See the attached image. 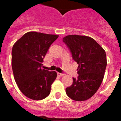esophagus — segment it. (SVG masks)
Returning a JSON list of instances; mask_svg holds the SVG:
<instances>
[{"label": "esophagus", "mask_w": 121, "mask_h": 121, "mask_svg": "<svg viewBox=\"0 0 121 121\" xmlns=\"http://www.w3.org/2000/svg\"><path fill=\"white\" fill-rule=\"evenodd\" d=\"M58 75L59 76H64V74L63 73H58Z\"/></svg>", "instance_id": "obj_1"}]
</instances>
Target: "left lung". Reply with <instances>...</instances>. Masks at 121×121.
I'll return each mask as SVG.
<instances>
[{
	"label": "left lung",
	"mask_w": 121,
	"mask_h": 121,
	"mask_svg": "<svg viewBox=\"0 0 121 121\" xmlns=\"http://www.w3.org/2000/svg\"><path fill=\"white\" fill-rule=\"evenodd\" d=\"M63 41L78 64V76L73 78V84L66 88V94L76 101L86 100L93 96L103 80L107 65L106 52L88 36L69 35Z\"/></svg>",
	"instance_id": "8db88e82"
}]
</instances>
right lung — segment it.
I'll return each instance as SVG.
<instances>
[{
    "instance_id": "obj_1",
    "label": "right lung",
    "mask_w": 121,
    "mask_h": 121,
    "mask_svg": "<svg viewBox=\"0 0 121 121\" xmlns=\"http://www.w3.org/2000/svg\"><path fill=\"white\" fill-rule=\"evenodd\" d=\"M58 37V35L27 32L13 46L12 66L15 80L20 91L29 99L42 100L50 94L57 73L42 69L41 66L48 48Z\"/></svg>"
}]
</instances>
